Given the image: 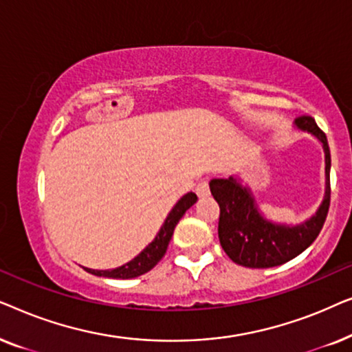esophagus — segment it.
<instances>
[{
	"instance_id": "34e87169",
	"label": "esophagus",
	"mask_w": 352,
	"mask_h": 352,
	"mask_svg": "<svg viewBox=\"0 0 352 352\" xmlns=\"http://www.w3.org/2000/svg\"><path fill=\"white\" fill-rule=\"evenodd\" d=\"M195 192H197V195H199V197H206V195H208L210 194L208 181H206V179L200 181L199 184H197V187H195Z\"/></svg>"
}]
</instances>
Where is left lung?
I'll use <instances>...</instances> for the list:
<instances>
[{"mask_svg": "<svg viewBox=\"0 0 352 352\" xmlns=\"http://www.w3.org/2000/svg\"><path fill=\"white\" fill-rule=\"evenodd\" d=\"M296 126L319 138L325 148V200L314 218L307 223L296 228L267 223L258 213L250 192L240 186L237 179L229 177L210 182L211 195L219 205L218 235L221 247L240 266L252 269L280 266L305 252L324 228L331 194L329 142L325 133L317 126L311 115H300L296 118Z\"/></svg>", "mask_w": 352, "mask_h": 352, "instance_id": "8db88e82", "label": "left lung"}]
</instances>
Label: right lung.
I'll return each mask as SVG.
<instances>
[{
	"mask_svg": "<svg viewBox=\"0 0 352 352\" xmlns=\"http://www.w3.org/2000/svg\"><path fill=\"white\" fill-rule=\"evenodd\" d=\"M197 201V195L194 192H189L175 205V208L170 211L165 223H163L160 232L157 234V237L152 240V243H148V247L144 248L142 253H139L136 258L124 264L122 267L110 269V271H94V269L85 267L89 274L99 277H109V278H133L138 276H142L157 266V263L165 256L168 243H170L171 235L175 232L176 224L179 223V219L184 216L187 210L190 208Z\"/></svg>",
	"mask_w": 352,
	"mask_h": 352,
	"instance_id": "1",
	"label": "right lung"
}]
</instances>
